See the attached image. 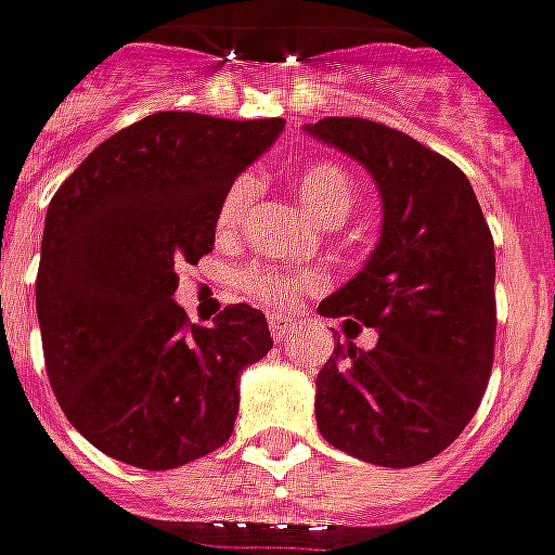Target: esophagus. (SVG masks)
Returning <instances> with one entry per match:
<instances>
[{"instance_id":"1","label":"esophagus","mask_w":555,"mask_h":555,"mask_svg":"<svg viewBox=\"0 0 555 555\" xmlns=\"http://www.w3.org/2000/svg\"><path fill=\"white\" fill-rule=\"evenodd\" d=\"M292 331H294L292 319H285V315H273V319H270V334H273V340H285Z\"/></svg>"}]
</instances>
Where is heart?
<instances>
[{"mask_svg":"<svg viewBox=\"0 0 555 555\" xmlns=\"http://www.w3.org/2000/svg\"><path fill=\"white\" fill-rule=\"evenodd\" d=\"M255 191H258V182L251 176H236L224 188V194L215 206V230L221 236L240 233L248 209H251ZM294 191L304 199L309 212L322 221H340L356 203L352 176L340 164H331V160L304 164L294 172ZM315 285H319L315 273H294V270H282L276 263H251L240 273V292L270 309L294 307L304 297V292L315 288Z\"/></svg>","mask_w":555,"mask_h":555,"instance_id":"heart-1","label":"heart"}]
</instances>
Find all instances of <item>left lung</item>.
Wrapping results in <instances>:
<instances>
[{
    "mask_svg": "<svg viewBox=\"0 0 555 555\" xmlns=\"http://www.w3.org/2000/svg\"><path fill=\"white\" fill-rule=\"evenodd\" d=\"M307 133L361 160L383 194L379 246L319 307L379 337L334 346L315 376L319 431L371 465H422L465 431L492 373V230L465 172L413 135L364 118H322Z\"/></svg>",
    "mask_w": 555,
    "mask_h": 555,
    "instance_id": "left-lung-1",
    "label": "left lung"
}]
</instances>
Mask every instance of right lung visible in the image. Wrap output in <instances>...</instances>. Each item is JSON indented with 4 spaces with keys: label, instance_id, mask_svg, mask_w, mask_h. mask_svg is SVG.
Here are the masks:
<instances>
[{
    "label": "right lung",
    "instance_id": "right-lung-1",
    "mask_svg": "<svg viewBox=\"0 0 555 555\" xmlns=\"http://www.w3.org/2000/svg\"><path fill=\"white\" fill-rule=\"evenodd\" d=\"M285 120L157 112L108 135L48 206L36 276L44 371L105 455L169 470L233 435L240 373L270 349L261 309L194 325L179 267L215 246V206Z\"/></svg>",
    "mask_w": 555,
    "mask_h": 555
}]
</instances>
